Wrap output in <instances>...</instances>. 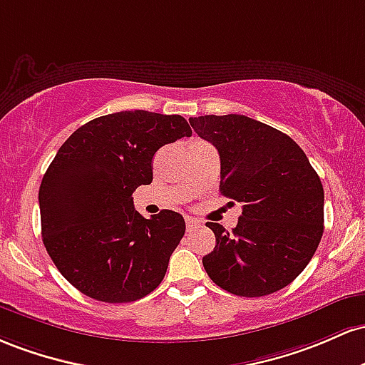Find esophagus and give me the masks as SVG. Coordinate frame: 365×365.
Here are the masks:
<instances>
[{"label":"esophagus","instance_id":"obj_1","mask_svg":"<svg viewBox=\"0 0 365 365\" xmlns=\"http://www.w3.org/2000/svg\"><path fill=\"white\" fill-rule=\"evenodd\" d=\"M200 226V222L196 219H191V217H187L186 219V229L187 231H193V229H196Z\"/></svg>","mask_w":365,"mask_h":365}]
</instances>
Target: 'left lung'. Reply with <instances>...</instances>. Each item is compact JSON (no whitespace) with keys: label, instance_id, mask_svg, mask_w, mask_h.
Wrapping results in <instances>:
<instances>
[{"label":"left lung","instance_id":"8db88e82","mask_svg":"<svg viewBox=\"0 0 365 365\" xmlns=\"http://www.w3.org/2000/svg\"><path fill=\"white\" fill-rule=\"evenodd\" d=\"M191 128L220 157V193L243 205L237 226L208 222L215 248L203 257L208 277L237 297H265L307 267L324 232V190L304 150L259 120L191 117Z\"/></svg>","mask_w":365,"mask_h":365}]
</instances>
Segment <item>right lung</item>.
<instances>
[{
    "label": "right lung",
    "instance_id": "obj_1",
    "mask_svg": "<svg viewBox=\"0 0 365 365\" xmlns=\"http://www.w3.org/2000/svg\"><path fill=\"white\" fill-rule=\"evenodd\" d=\"M191 136L181 115L110 113L81 125L60 146L39 187L41 232L53 264L73 288L106 304L153 292L182 240L181 214L145 219L133 193L153 181V155Z\"/></svg>",
    "mask_w": 365,
    "mask_h": 365
}]
</instances>
